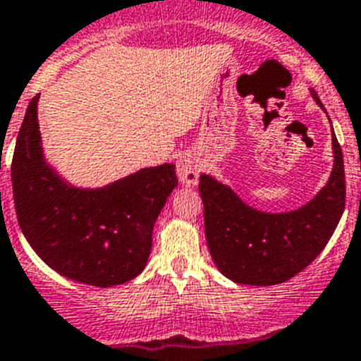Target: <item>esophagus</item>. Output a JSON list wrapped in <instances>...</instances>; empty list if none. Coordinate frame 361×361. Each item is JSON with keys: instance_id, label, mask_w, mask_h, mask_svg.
I'll return each instance as SVG.
<instances>
[{"instance_id": "esophagus-1", "label": "esophagus", "mask_w": 361, "mask_h": 361, "mask_svg": "<svg viewBox=\"0 0 361 361\" xmlns=\"http://www.w3.org/2000/svg\"><path fill=\"white\" fill-rule=\"evenodd\" d=\"M201 173L200 161L194 160L192 157L181 158L178 161V178L183 185H194L197 181V176Z\"/></svg>"}]
</instances>
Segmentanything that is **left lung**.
<instances>
[{
    "mask_svg": "<svg viewBox=\"0 0 361 361\" xmlns=\"http://www.w3.org/2000/svg\"><path fill=\"white\" fill-rule=\"evenodd\" d=\"M313 99L324 108L317 93ZM334 167L326 187L302 209L266 214L243 203L232 188L201 174L204 235L225 277L239 284L274 286L290 281L326 248L345 209L343 154L333 135Z\"/></svg>",
    "mask_w": 361,
    "mask_h": 361,
    "instance_id": "1",
    "label": "left lung"
}]
</instances>
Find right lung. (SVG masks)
<instances>
[{"instance_id": "1", "label": "right lung", "mask_w": 361, "mask_h": 361, "mask_svg": "<svg viewBox=\"0 0 361 361\" xmlns=\"http://www.w3.org/2000/svg\"><path fill=\"white\" fill-rule=\"evenodd\" d=\"M37 100H30L12 158L18 223L51 269L84 284H124L145 268L152 228L178 185L176 167L164 164L97 190L64 183L41 151Z\"/></svg>"}]
</instances>
